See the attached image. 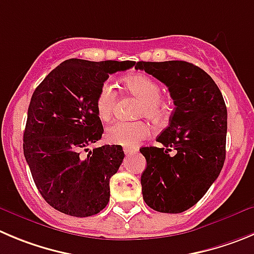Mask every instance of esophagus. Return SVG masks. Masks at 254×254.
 <instances>
[{
	"mask_svg": "<svg viewBox=\"0 0 254 254\" xmlns=\"http://www.w3.org/2000/svg\"><path fill=\"white\" fill-rule=\"evenodd\" d=\"M138 151V149L136 148H124V153L127 154V155H130V154H135Z\"/></svg>",
	"mask_w": 254,
	"mask_h": 254,
	"instance_id": "obj_1",
	"label": "esophagus"
}]
</instances>
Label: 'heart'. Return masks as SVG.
Masks as SVG:
<instances>
[{
  "label": "heart",
  "mask_w": 254,
  "mask_h": 254,
  "mask_svg": "<svg viewBox=\"0 0 254 254\" xmlns=\"http://www.w3.org/2000/svg\"><path fill=\"white\" fill-rule=\"evenodd\" d=\"M123 89L135 98L140 99L139 114L145 115L155 123L162 122L167 115V105L163 100L159 82L146 73L136 72L122 79ZM116 92L110 82H104L95 99V110L100 120L106 122L111 118L115 106ZM149 134V127L143 122H116L108 127L105 139L114 145L135 146Z\"/></svg>",
  "instance_id": "heart-1"
}]
</instances>
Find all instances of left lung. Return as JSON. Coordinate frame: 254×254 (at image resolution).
<instances>
[{
    "instance_id": "1",
    "label": "left lung",
    "mask_w": 254,
    "mask_h": 254,
    "mask_svg": "<svg viewBox=\"0 0 254 254\" xmlns=\"http://www.w3.org/2000/svg\"><path fill=\"white\" fill-rule=\"evenodd\" d=\"M135 68L167 85L175 105L169 125L156 139L162 148L140 149L146 159L143 198L156 212L182 213L202 199L223 168V95L204 70L187 61H139Z\"/></svg>"
}]
</instances>
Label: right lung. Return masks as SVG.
Wrapping results in <instances>:
<instances>
[{"instance_id":"obj_1","label":"right lung","mask_w":254,"mask_h":254,"mask_svg":"<svg viewBox=\"0 0 254 254\" xmlns=\"http://www.w3.org/2000/svg\"><path fill=\"white\" fill-rule=\"evenodd\" d=\"M135 61L70 59L36 87L27 111L23 154L42 198L56 210L90 217L106 207L110 178L124 159L122 145L96 143L104 132L95 99L110 73L132 67Z\"/></svg>"}]
</instances>
